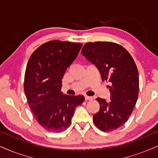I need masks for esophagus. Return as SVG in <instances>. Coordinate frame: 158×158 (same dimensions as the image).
Instances as JSON below:
<instances>
[{"label": "esophagus", "mask_w": 158, "mask_h": 158, "mask_svg": "<svg viewBox=\"0 0 158 158\" xmlns=\"http://www.w3.org/2000/svg\"><path fill=\"white\" fill-rule=\"evenodd\" d=\"M85 100H93V97H90V96H85Z\"/></svg>", "instance_id": "34e87169"}]
</instances>
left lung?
Returning a JSON list of instances; mask_svg holds the SVG:
<instances>
[{
	"mask_svg": "<svg viewBox=\"0 0 158 158\" xmlns=\"http://www.w3.org/2000/svg\"><path fill=\"white\" fill-rule=\"evenodd\" d=\"M82 55L100 70L102 80L110 82V102L96 99L100 109L93 116L103 132H111L126 123L135 108L139 91V77L133 57L125 48L111 42H87Z\"/></svg>",
	"mask_w": 158,
	"mask_h": 158,
	"instance_id": "obj_1",
	"label": "left lung"
}]
</instances>
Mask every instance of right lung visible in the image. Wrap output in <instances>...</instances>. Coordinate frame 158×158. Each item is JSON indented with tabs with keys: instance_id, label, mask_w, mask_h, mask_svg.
<instances>
[{
	"instance_id": "right-lung-1",
	"label": "right lung",
	"mask_w": 158,
	"mask_h": 158,
	"mask_svg": "<svg viewBox=\"0 0 158 158\" xmlns=\"http://www.w3.org/2000/svg\"><path fill=\"white\" fill-rule=\"evenodd\" d=\"M83 44L52 40L34 50L26 66L24 91L38 123L50 132L61 133L72 123L83 95L63 94L61 88L66 69L78 55Z\"/></svg>"
}]
</instances>
